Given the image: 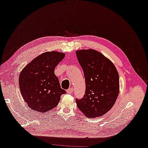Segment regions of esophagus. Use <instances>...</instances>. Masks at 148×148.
<instances>
[{
    "mask_svg": "<svg viewBox=\"0 0 148 148\" xmlns=\"http://www.w3.org/2000/svg\"><path fill=\"white\" fill-rule=\"evenodd\" d=\"M73 92V88H70L67 90V93H68V94H71Z\"/></svg>",
    "mask_w": 148,
    "mask_h": 148,
    "instance_id": "34e87169",
    "label": "esophagus"
}]
</instances>
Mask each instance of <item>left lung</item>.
I'll use <instances>...</instances> for the list:
<instances>
[{
	"mask_svg": "<svg viewBox=\"0 0 148 148\" xmlns=\"http://www.w3.org/2000/svg\"><path fill=\"white\" fill-rule=\"evenodd\" d=\"M76 55L86 84L83 98L76 99L77 107L88 118L101 116L112 108L119 96V73L112 61L95 49H80Z\"/></svg>",
	"mask_w": 148,
	"mask_h": 148,
	"instance_id": "left-lung-1",
	"label": "left lung"
}]
</instances>
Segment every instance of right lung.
<instances>
[{
  "label": "right lung",
  "mask_w": 148,
  "mask_h": 148,
  "mask_svg": "<svg viewBox=\"0 0 148 148\" xmlns=\"http://www.w3.org/2000/svg\"><path fill=\"white\" fill-rule=\"evenodd\" d=\"M65 54L52 51L40 54L20 72L19 87L24 101L32 110L45 112L55 108L65 94L54 73Z\"/></svg>",
  "instance_id": "1"
}]
</instances>
